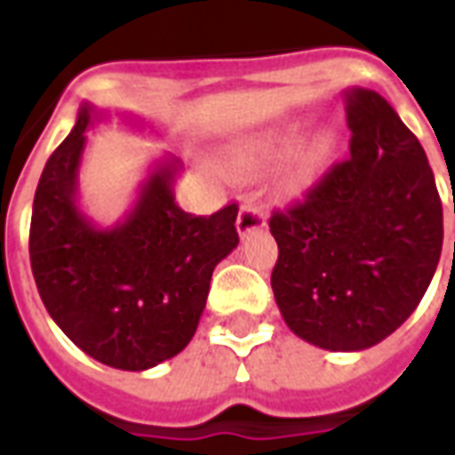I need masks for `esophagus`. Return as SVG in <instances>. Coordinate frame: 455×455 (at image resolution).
Masks as SVG:
<instances>
[{
	"instance_id": "obj_1",
	"label": "esophagus",
	"mask_w": 455,
	"mask_h": 455,
	"mask_svg": "<svg viewBox=\"0 0 455 455\" xmlns=\"http://www.w3.org/2000/svg\"><path fill=\"white\" fill-rule=\"evenodd\" d=\"M265 221H267V217H265V212H262L258 204H253V202H243V207H241L236 219L238 236L245 238L248 234H253V231L265 227Z\"/></svg>"
}]
</instances>
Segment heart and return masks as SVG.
Listing matches in <instances>:
<instances>
[{
	"mask_svg": "<svg viewBox=\"0 0 455 455\" xmlns=\"http://www.w3.org/2000/svg\"><path fill=\"white\" fill-rule=\"evenodd\" d=\"M306 137V124H289L284 130L265 134L260 140L243 144L236 154V161L243 168H265L270 164H277L289 154H294ZM331 154V137L328 134H318L315 140L304 144L299 154L294 156V164L289 166L287 176H284V193L296 195L306 190L311 185L315 171L321 168V164L328 159Z\"/></svg>",
	"mask_w": 455,
	"mask_h": 455,
	"instance_id": "b5f03b06",
	"label": "heart"
}]
</instances>
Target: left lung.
Wrapping results in <instances>:
<instances>
[{"label": "left lung", "mask_w": 455, "mask_h": 455, "mask_svg": "<svg viewBox=\"0 0 455 455\" xmlns=\"http://www.w3.org/2000/svg\"><path fill=\"white\" fill-rule=\"evenodd\" d=\"M342 96L349 159L301 204L272 214V291L294 335L359 352L422 301L442 255L443 212L425 149L388 100L362 86Z\"/></svg>", "instance_id": "1"}]
</instances>
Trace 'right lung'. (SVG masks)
Wrapping results in <instances>:
<instances>
[{
    "label": "right lung",
    "instance_id": "right-lung-1",
    "mask_svg": "<svg viewBox=\"0 0 455 455\" xmlns=\"http://www.w3.org/2000/svg\"><path fill=\"white\" fill-rule=\"evenodd\" d=\"M103 113L82 103L48 159L30 217V267L40 299L76 347L123 371H144L188 347L212 272L238 245L236 204L195 217L176 204L183 164L164 154L123 221L99 227L79 207L86 130ZM142 127V117H124Z\"/></svg>",
    "mask_w": 455,
    "mask_h": 455
}]
</instances>
